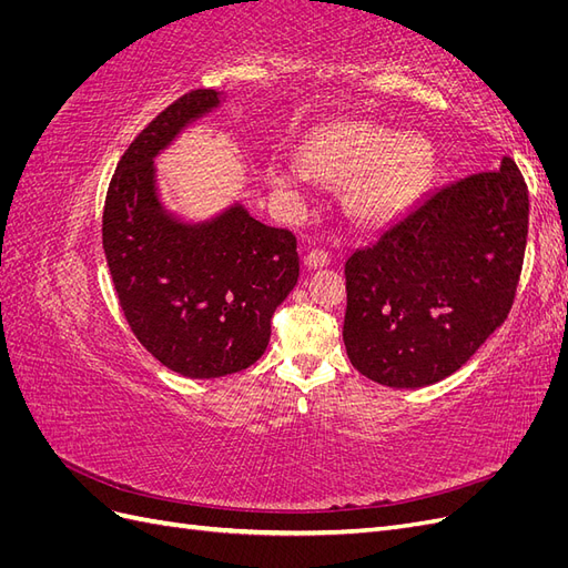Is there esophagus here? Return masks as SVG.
<instances>
[{
    "label": "esophagus",
    "instance_id": "obj_1",
    "mask_svg": "<svg viewBox=\"0 0 568 568\" xmlns=\"http://www.w3.org/2000/svg\"><path fill=\"white\" fill-rule=\"evenodd\" d=\"M303 263H305V267H311V270H317V267H324V265H329L332 263V255L326 253L324 248H313V251H307L305 253V257H303Z\"/></svg>",
    "mask_w": 568,
    "mask_h": 568
}]
</instances>
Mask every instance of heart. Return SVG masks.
Returning <instances> with one entry per match:
<instances>
[{
	"mask_svg": "<svg viewBox=\"0 0 568 568\" xmlns=\"http://www.w3.org/2000/svg\"><path fill=\"white\" fill-rule=\"evenodd\" d=\"M303 159L317 173L349 178L348 211L367 222H382L400 213L417 194L426 175L428 153L417 140H400L382 128L348 123L317 134L303 146ZM272 182L296 189L311 180L298 161H277L270 170Z\"/></svg>",
	"mask_w": 568,
	"mask_h": 568,
	"instance_id": "1",
	"label": "heart"
}]
</instances>
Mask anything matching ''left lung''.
<instances>
[{
  "instance_id": "8db88e82",
  "label": "left lung",
  "mask_w": 568,
  "mask_h": 568,
  "mask_svg": "<svg viewBox=\"0 0 568 568\" xmlns=\"http://www.w3.org/2000/svg\"><path fill=\"white\" fill-rule=\"evenodd\" d=\"M526 236L528 186L509 156L424 194L346 261L353 367L390 388L457 372L507 320Z\"/></svg>"
}]
</instances>
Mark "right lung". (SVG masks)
<instances>
[{"label":"right lung","mask_w":568,"mask_h":568,"mask_svg":"<svg viewBox=\"0 0 568 568\" xmlns=\"http://www.w3.org/2000/svg\"><path fill=\"white\" fill-rule=\"evenodd\" d=\"M217 104L215 90H192L134 136L111 178L101 222L132 334L161 365L189 379L251 367L301 272L294 232L263 225L242 205L205 225H182L159 203L153 156Z\"/></svg>","instance_id":"1"}]
</instances>
